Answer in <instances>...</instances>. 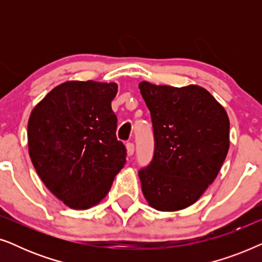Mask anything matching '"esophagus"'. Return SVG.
Wrapping results in <instances>:
<instances>
[{"label":"esophagus","instance_id":"1","mask_svg":"<svg viewBox=\"0 0 262 262\" xmlns=\"http://www.w3.org/2000/svg\"><path fill=\"white\" fill-rule=\"evenodd\" d=\"M126 150H127V155L132 156L135 152V144L132 142L126 143Z\"/></svg>","mask_w":262,"mask_h":262}]
</instances>
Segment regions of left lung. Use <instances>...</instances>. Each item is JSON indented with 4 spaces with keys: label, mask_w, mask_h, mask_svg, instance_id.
<instances>
[{
    "label": "left lung",
    "mask_w": 262,
    "mask_h": 262,
    "mask_svg": "<svg viewBox=\"0 0 262 262\" xmlns=\"http://www.w3.org/2000/svg\"><path fill=\"white\" fill-rule=\"evenodd\" d=\"M138 87L155 138L152 161L138 171L143 194L159 211L186 209L214 181L227 157V111L196 84L178 88L143 81Z\"/></svg>",
    "instance_id": "1"
}]
</instances>
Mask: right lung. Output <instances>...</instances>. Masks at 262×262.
<instances>
[{"label": "right lung", "instance_id": "add662e5", "mask_svg": "<svg viewBox=\"0 0 262 262\" xmlns=\"http://www.w3.org/2000/svg\"><path fill=\"white\" fill-rule=\"evenodd\" d=\"M117 83L68 81L34 107L27 126L28 152L52 194L75 210L96 205L126 163L111 102Z\"/></svg>", "mask_w": 262, "mask_h": 262}]
</instances>
